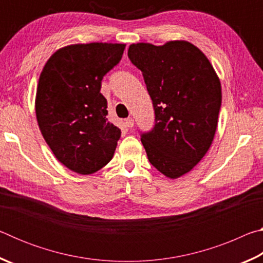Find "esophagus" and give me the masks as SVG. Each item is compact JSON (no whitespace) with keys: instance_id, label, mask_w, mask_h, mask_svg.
<instances>
[{"instance_id":"esophagus-1","label":"esophagus","mask_w":263,"mask_h":263,"mask_svg":"<svg viewBox=\"0 0 263 263\" xmlns=\"http://www.w3.org/2000/svg\"><path fill=\"white\" fill-rule=\"evenodd\" d=\"M125 125H126V127L131 128V127H133V125H135V121H133L132 118H127V119H125Z\"/></svg>"}]
</instances>
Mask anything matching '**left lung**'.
I'll use <instances>...</instances> for the list:
<instances>
[{
	"mask_svg": "<svg viewBox=\"0 0 263 263\" xmlns=\"http://www.w3.org/2000/svg\"><path fill=\"white\" fill-rule=\"evenodd\" d=\"M127 55L153 102L154 127L141 133L147 158L164 176L177 179L212 144L221 105L219 78L205 54L185 41L132 44Z\"/></svg>",
	"mask_w": 263,
	"mask_h": 263,
	"instance_id": "obj_1",
	"label": "left lung"
}]
</instances>
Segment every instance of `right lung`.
<instances>
[{
  "instance_id": "obj_1",
  "label": "right lung",
  "mask_w": 263,
  "mask_h": 263,
  "mask_svg": "<svg viewBox=\"0 0 263 263\" xmlns=\"http://www.w3.org/2000/svg\"><path fill=\"white\" fill-rule=\"evenodd\" d=\"M125 44L65 46L44 66L35 95V116L55 158L78 174L100 171L114 157L122 132L108 121L101 94L104 75L122 59Z\"/></svg>"
}]
</instances>
